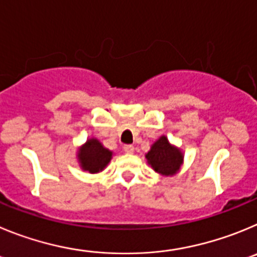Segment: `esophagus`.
<instances>
[{"mask_svg": "<svg viewBox=\"0 0 257 257\" xmlns=\"http://www.w3.org/2000/svg\"><path fill=\"white\" fill-rule=\"evenodd\" d=\"M123 150L126 152V154H133V152H134V146L133 145H124Z\"/></svg>", "mask_w": 257, "mask_h": 257, "instance_id": "34e87169", "label": "esophagus"}]
</instances>
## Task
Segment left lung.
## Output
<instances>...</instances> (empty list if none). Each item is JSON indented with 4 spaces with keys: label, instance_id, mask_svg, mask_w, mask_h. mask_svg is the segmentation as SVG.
<instances>
[{
    "label": "left lung",
    "instance_id": "left-lung-1",
    "mask_svg": "<svg viewBox=\"0 0 257 257\" xmlns=\"http://www.w3.org/2000/svg\"><path fill=\"white\" fill-rule=\"evenodd\" d=\"M146 159L155 172L163 175H173L179 170L183 155L179 150L173 147L168 142V138L163 136L152 145L151 150L146 155Z\"/></svg>",
    "mask_w": 257,
    "mask_h": 257
}]
</instances>
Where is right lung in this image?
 Listing matches in <instances>:
<instances>
[{
    "label": "right lung",
    "instance_id": "add662e5",
    "mask_svg": "<svg viewBox=\"0 0 257 257\" xmlns=\"http://www.w3.org/2000/svg\"><path fill=\"white\" fill-rule=\"evenodd\" d=\"M112 152L105 149L102 145L94 138L87 141L79 150V163L84 170L89 173H98L111 160Z\"/></svg>",
    "mask_w": 257,
    "mask_h": 257
}]
</instances>
